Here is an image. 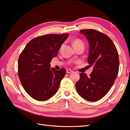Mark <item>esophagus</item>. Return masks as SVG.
Returning a JSON list of instances; mask_svg holds the SVG:
<instances>
[{
	"label": "esophagus",
	"instance_id": "esophagus-1",
	"mask_svg": "<svg viewBox=\"0 0 130 130\" xmlns=\"http://www.w3.org/2000/svg\"><path fill=\"white\" fill-rule=\"evenodd\" d=\"M72 70H71V69H67V73H72Z\"/></svg>",
	"mask_w": 130,
	"mask_h": 130
}]
</instances>
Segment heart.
Segmentation results:
<instances>
[{"label": "heart", "mask_w": 130, "mask_h": 130, "mask_svg": "<svg viewBox=\"0 0 130 130\" xmlns=\"http://www.w3.org/2000/svg\"><path fill=\"white\" fill-rule=\"evenodd\" d=\"M72 44L74 47L78 46H83V42L80 40H79V39H76V40H73L72 42Z\"/></svg>", "instance_id": "b5f03b06"}]
</instances>
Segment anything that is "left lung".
Wrapping results in <instances>:
<instances>
[{"label": "left lung", "instance_id": "1", "mask_svg": "<svg viewBox=\"0 0 130 130\" xmlns=\"http://www.w3.org/2000/svg\"><path fill=\"white\" fill-rule=\"evenodd\" d=\"M89 44L88 62L91 73L80 74L76 83L77 93L88 101H96L109 91L116 79L119 68V55L112 40L108 36L94 29L80 31Z\"/></svg>", "mask_w": 130, "mask_h": 130}]
</instances>
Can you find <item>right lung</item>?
<instances>
[{"mask_svg": "<svg viewBox=\"0 0 130 130\" xmlns=\"http://www.w3.org/2000/svg\"><path fill=\"white\" fill-rule=\"evenodd\" d=\"M68 36L65 34L39 36L30 40L21 53L18 76L24 90L35 100H48L58 90L66 70L51 68L50 63Z\"/></svg>", "mask_w": 130, "mask_h": 130, "instance_id": "add662e5", "label": "right lung"}]
</instances>
